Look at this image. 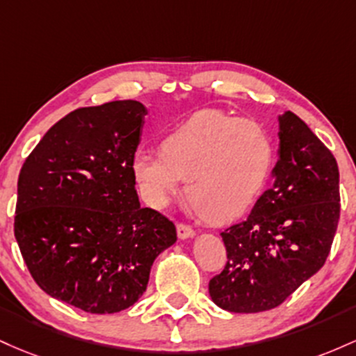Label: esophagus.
<instances>
[{"label": "esophagus", "instance_id": "34e87169", "mask_svg": "<svg viewBox=\"0 0 356 356\" xmlns=\"http://www.w3.org/2000/svg\"><path fill=\"white\" fill-rule=\"evenodd\" d=\"M177 232H178V237L181 238V241H186V238H193L195 235V230L191 229L188 225H183V223H178L177 225Z\"/></svg>", "mask_w": 356, "mask_h": 356}]
</instances>
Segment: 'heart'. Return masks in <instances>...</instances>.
<instances>
[{
  "label": "heart",
  "mask_w": 356,
  "mask_h": 356,
  "mask_svg": "<svg viewBox=\"0 0 356 356\" xmlns=\"http://www.w3.org/2000/svg\"><path fill=\"white\" fill-rule=\"evenodd\" d=\"M161 153L138 151L131 171L143 198L163 210L183 188L195 209L213 220L245 213L264 190L274 165V143L261 122L222 111H200L171 129Z\"/></svg>",
  "instance_id": "obj_1"
}]
</instances>
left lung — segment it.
<instances>
[{
    "label": "left lung",
    "mask_w": 356,
    "mask_h": 356,
    "mask_svg": "<svg viewBox=\"0 0 356 356\" xmlns=\"http://www.w3.org/2000/svg\"><path fill=\"white\" fill-rule=\"evenodd\" d=\"M273 186L249 217L220 234L227 266L209 284L230 313H261L284 302L325 264L339 218V171L305 121L277 115Z\"/></svg>",
    "instance_id": "8db88e82"
}]
</instances>
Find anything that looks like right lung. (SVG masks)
<instances>
[{"mask_svg": "<svg viewBox=\"0 0 356 356\" xmlns=\"http://www.w3.org/2000/svg\"><path fill=\"white\" fill-rule=\"evenodd\" d=\"M147 109L114 101L67 114L31 151L18 178L15 237L35 282L92 314L145 294L151 266L177 229L139 203L131 161Z\"/></svg>", "mask_w": 356, "mask_h": 356, "instance_id": "right-lung-1", "label": "right lung"}]
</instances>
